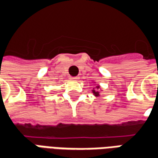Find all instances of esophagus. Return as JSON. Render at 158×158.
I'll return each mask as SVG.
<instances>
[{
	"label": "esophagus",
	"mask_w": 158,
	"mask_h": 158,
	"mask_svg": "<svg viewBox=\"0 0 158 158\" xmlns=\"http://www.w3.org/2000/svg\"><path fill=\"white\" fill-rule=\"evenodd\" d=\"M71 79H73V80H77V79H79V77H72Z\"/></svg>",
	"instance_id": "esophagus-1"
}]
</instances>
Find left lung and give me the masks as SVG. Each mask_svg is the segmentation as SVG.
Returning <instances> with one entry per match:
<instances>
[{
	"mask_svg": "<svg viewBox=\"0 0 158 158\" xmlns=\"http://www.w3.org/2000/svg\"><path fill=\"white\" fill-rule=\"evenodd\" d=\"M93 93L95 94V96H99V92H97V91H96V90H93Z\"/></svg>",
	"mask_w": 158,
	"mask_h": 158,
	"instance_id": "8db88e82",
	"label": "left lung"
}]
</instances>
